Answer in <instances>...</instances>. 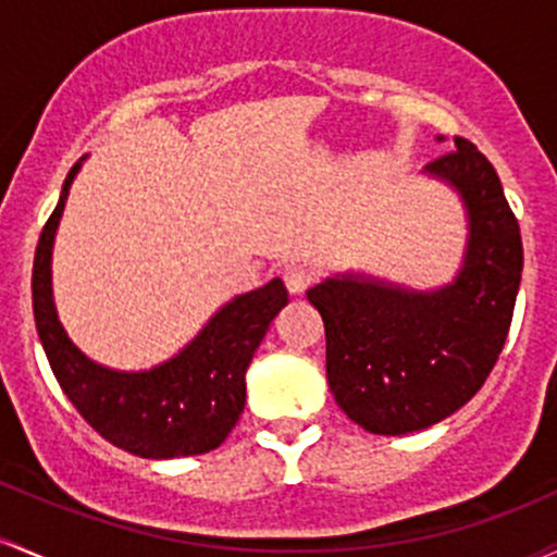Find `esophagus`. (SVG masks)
<instances>
[{
	"mask_svg": "<svg viewBox=\"0 0 557 557\" xmlns=\"http://www.w3.org/2000/svg\"><path fill=\"white\" fill-rule=\"evenodd\" d=\"M311 280H314V272L304 264H288L283 269V283L290 296H301L311 285Z\"/></svg>",
	"mask_w": 557,
	"mask_h": 557,
	"instance_id": "1",
	"label": "esophagus"
}]
</instances>
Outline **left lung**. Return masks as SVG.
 <instances>
[{
    "label": "left lung",
    "mask_w": 557,
    "mask_h": 557,
    "mask_svg": "<svg viewBox=\"0 0 557 557\" xmlns=\"http://www.w3.org/2000/svg\"><path fill=\"white\" fill-rule=\"evenodd\" d=\"M423 174L455 189L466 209L455 280L414 290L344 272L307 290L325 322L335 401L381 436L423 431L473 399L503 351L521 285V230L484 152L455 137V150Z\"/></svg>",
    "instance_id": "8db88e82"
}]
</instances>
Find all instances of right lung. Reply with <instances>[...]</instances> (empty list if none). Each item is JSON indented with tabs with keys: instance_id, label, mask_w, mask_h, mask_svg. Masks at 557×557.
I'll return each instance as SVG.
<instances>
[{
	"instance_id": "1",
	"label": "right lung",
	"mask_w": 557,
	"mask_h": 557,
	"mask_svg": "<svg viewBox=\"0 0 557 557\" xmlns=\"http://www.w3.org/2000/svg\"><path fill=\"white\" fill-rule=\"evenodd\" d=\"M87 156L69 171L58 206L34 256V320L60 388L82 418L113 447L148 460L216 449L246 407V370L280 309L283 280L235 296L180 354L150 370H113L95 362L65 333L52 296V248L71 185Z\"/></svg>"
}]
</instances>
